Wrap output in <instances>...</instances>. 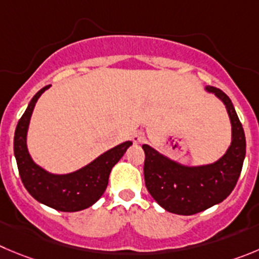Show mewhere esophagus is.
Masks as SVG:
<instances>
[{"mask_svg": "<svg viewBox=\"0 0 259 259\" xmlns=\"http://www.w3.org/2000/svg\"><path fill=\"white\" fill-rule=\"evenodd\" d=\"M146 141V135H144L143 132H135L134 135H133V142L135 144H142Z\"/></svg>", "mask_w": 259, "mask_h": 259, "instance_id": "34e87169", "label": "esophagus"}]
</instances>
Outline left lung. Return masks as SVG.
<instances>
[{
	"label": "left lung",
	"instance_id": "obj_1",
	"mask_svg": "<svg viewBox=\"0 0 259 259\" xmlns=\"http://www.w3.org/2000/svg\"><path fill=\"white\" fill-rule=\"evenodd\" d=\"M224 102L231 122V144L213 163L185 166L143 144L144 180L149 194L166 211L176 214L198 213L230 195L245 158V134L233 102L221 89L206 87Z\"/></svg>",
	"mask_w": 259,
	"mask_h": 259
}]
</instances>
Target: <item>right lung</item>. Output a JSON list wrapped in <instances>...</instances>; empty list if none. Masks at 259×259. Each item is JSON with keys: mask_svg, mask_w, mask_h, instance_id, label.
Instances as JSON below:
<instances>
[{"mask_svg": "<svg viewBox=\"0 0 259 259\" xmlns=\"http://www.w3.org/2000/svg\"><path fill=\"white\" fill-rule=\"evenodd\" d=\"M48 88L50 85L42 88L31 98L16 126L14 153L19 174L29 194L39 203L62 212L81 211L102 197L107 188L111 170L133 143L127 141L118 144L74 172L56 175L46 171L31 159L26 147V133L35 103Z\"/></svg>", "mask_w": 259, "mask_h": 259, "instance_id": "1", "label": "right lung"}]
</instances>
